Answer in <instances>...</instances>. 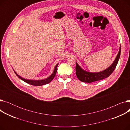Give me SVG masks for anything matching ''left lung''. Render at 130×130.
I'll return each instance as SVG.
<instances>
[{
	"mask_svg": "<svg viewBox=\"0 0 130 130\" xmlns=\"http://www.w3.org/2000/svg\"><path fill=\"white\" fill-rule=\"evenodd\" d=\"M121 54V47L119 52L113 64L103 71L98 73L87 72L82 70L76 63V74L77 77L80 81L85 83H92L94 82L100 80L108 77L113 73L117 66Z\"/></svg>",
	"mask_w": 130,
	"mask_h": 130,
	"instance_id": "8db88e82",
	"label": "left lung"
}]
</instances>
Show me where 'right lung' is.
<instances>
[{
    "mask_svg": "<svg viewBox=\"0 0 130 130\" xmlns=\"http://www.w3.org/2000/svg\"><path fill=\"white\" fill-rule=\"evenodd\" d=\"M58 64H57L55 67V69H54V71L53 73V74L51 75L49 77H48L45 79H43V80H28V79H26L25 78H23V77H20V76H19L15 72V74H16V75L20 78L22 80H23V81H24L25 82L29 84L30 85H34V86H42V85H44L45 84H47L48 83H50L51 82L53 79V78H54L55 76V75L56 74L57 72V67L58 66Z\"/></svg>",
    "mask_w": 130,
    "mask_h": 130,
    "instance_id": "1",
    "label": "right lung"
}]
</instances>
